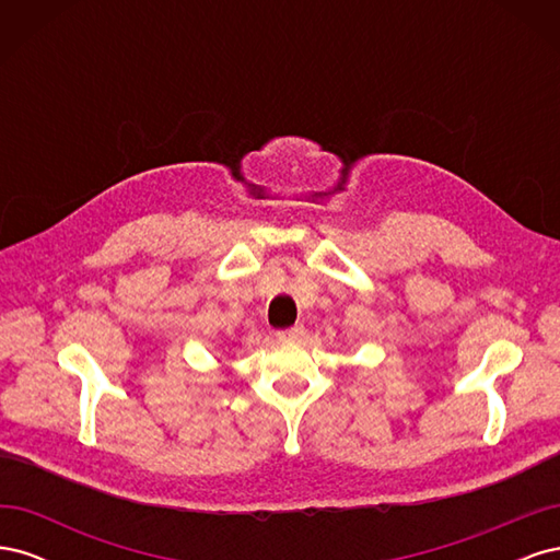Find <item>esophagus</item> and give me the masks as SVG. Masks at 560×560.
Segmentation results:
<instances>
[{
    "instance_id": "esophagus-1",
    "label": "esophagus",
    "mask_w": 560,
    "mask_h": 560,
    "mask_svg": "<svg viewBox=\"0 0 560 560\" xmlns=\"http://www.w3.org/2000/svg\"><path fill=\"white\" fill-rule=\"evenodd\" d=\"M303 334H306V329H303L301 325H296V327L278 331V338H280V341H284V343H296Z\"/></svg>"
}]
</instances>
